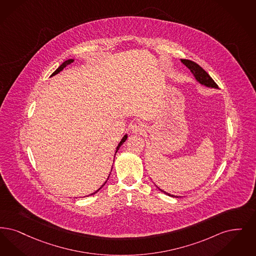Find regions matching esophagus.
<instances>
[{"label":"esophagus","instance_id":"34e87169","mask_svg":"<svg viewBox=\"0 0 256 256\" xmlns=\"http://www.w3.org/2000/svg\"><path fill=\"white\" fill-rule=\"evenodd\" d=\"M132 132L133 133H143L144 132V126L142 123H135L132 126Z\"/></svg>","mask_w":256,"mask_h":256}]
</instances>
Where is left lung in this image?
<instances>
[{
	"mask_svg": "<svg viewBox=\"0 0 256 256\" xmlns=\"http://www.w3.org/2000/svg\"><path fill=\"white\" fill-rule=\"evenodd\" d=\"M181 62L192 73V75L194 76L195 80L197 81V82H199L200 84L204 86L206 88L218 90V86L216 84V82L212 80V78L206 72H204V70L199 64H197L194 62L190 61V60H186V59H181ZM157 188L160 190L162 192H164V194L172 196V197H175V198H179V196H175V195L168 194L163 190H161L160 188H158V186H157Z\"/></svg>",
	"mask_w": 256,
	"mask_h": 256,
	"instance_id": "8db88e82",
	"label": "left lung"
}]
</instances>
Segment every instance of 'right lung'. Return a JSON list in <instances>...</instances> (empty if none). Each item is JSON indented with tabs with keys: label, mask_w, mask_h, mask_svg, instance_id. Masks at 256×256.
<instances>
[{
	"label": "right lung",
	"mask_w": 256,
	"mask_h": 256,
	"mask_svg": "<svg viewBox=\"0 0 256 256\" xmlns=\"http://www.w3.org/2000/svg\"><path fill=\"white\" fill-rule=\"evenodd\" d=\"M73 61H74V59H68V60H66V61L64 62L62 64L61 66H59V68H58L55 70V72L52 73V76H50V77H52V76H55L56 74L60 73V72H61L62 70H64V68L66 66H68L70 64H72V62ZM126 139H128V134H124V135L123 136V138L121 139L120 143L118 144V146H117V148H116V150H115V154H114V158H115V155H116V154H117V152L119 150V148H121V146H122V144H123L126 142ZM113 162H114V161H113ZM112 170H110V172H112ZM110 175H108V177H110ZM108 179L106 180V182H104V184H102V186H100V188L97 190H95L94 192H92V194L88 195V196H90V195L95 194L96 192H99V190L102 188V186L106 184V181H108Z\"/></svg>",
	"instance_id": "right-lung-1"
}]
</instances>
